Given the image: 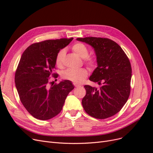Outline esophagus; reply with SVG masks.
Listing matches in <instances>:
<instances>
[{
    "mask_svg": "<svg viewBox=\"0 0 153 153\" xmlns=\"http://www.w3.org/2000/svg\"><path fill=\"white\" fill-rule=\"evenodd\" d=\"M74 84V85H75V87H80V85H76V84Z\"/></svg>",
    "mask_w": 153,
    "mask_h": 153,
    "instance_id": "34e87169",
    "label": "esophagus"
}]
</instances>
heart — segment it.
<instances>
[{
    "label": "heart",
    "instance_id": "1",
    "mask_svg": "<svg viewBox=\"0 0 153 153\" xmlns=\"http://www.w3.org/2000/svg\"><path fill=\"white\" fill-rule=\"evenodd\" d=\"M73 52L76 53L82 59H85V61L91 68L94 67L96 64V59L94 57H89V51L86 46L81 43L74 45L72 47ZM66 55V50L61 49L56 55L55 62L58 66H61L63 62ZM88 76V71L86 69H68L62 73V76L64 79L73 82L74 84H80Z\"/></svg>",
    "mask_w": 153,
    "mask_h": 153
}]
</instances>
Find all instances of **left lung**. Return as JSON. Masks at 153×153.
Wrapping results in <instances>:
<instances>
[{"mask_svg": "<svg viewBox=\"0 0 153 153\" xmlns=\"http://www.w3.org/2000/svg\"><path fill=\"white\" fill-rule=\"evenodd\" d=\"M94 48L98 66L89 80L97 82L99 89L86 85L82 100L87 114L96 119H106L119 112L130 94L131 67L120 46L108 38L87 37L77 38Z\"/></svg>", "mask_w": 153, "mask_h": 153, "instance_id": "8db88e82", "label": "left lung"}]
</instances>
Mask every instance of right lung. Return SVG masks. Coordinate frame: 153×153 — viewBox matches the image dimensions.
<instances>
[{"mask_svg": "<svg viewBox=\"0 0 153 153\" xmlns=\"http://www.w3.org/2000/svg\"><path fill=\"white\" fill-rule=\"evenodd\" d=\"M46 40L31 45L23 53L15 73V85L22 103L34 117L43 120L59 114L69 92L74 89L71 81L62 80L49 86L59 51L73 40Z\"/></svg>", "mask_w": 153, "mask_h": 153, "instance_id": "right-lung-1", "label": "right lung"}]
</instances>
